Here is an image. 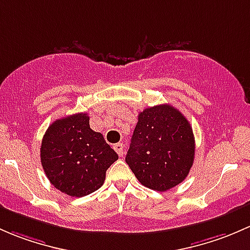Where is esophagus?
<instances>
[{"mask_svg": "<svg viewBox=\"0 0 250 250\" xmlns=\"http://www.w3.org/2000/svg\"><path fill=\"white\" fill-rule=\"evenodd\" d=\"M113 149L117 151L118 155H119V156H122L123 154H124V144H123V143L114 144V146H113Z\"/></svg>", "mask_w": 250, "mask_h": 250, "instance_id": "1", "label": "esophagus"}]
</instances>
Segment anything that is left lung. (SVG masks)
I'll return each instance as SVG.
<instances>
[{
    "mask_svg": "<svg viewBox=\"0 0 250 250\" xmlns=\"http://www.w3.org/2000/svg\"><path fill=\"white\" fill-rule=\"evenodd\" d=\"M194 158L192 128L177 108L159 104L138 114L125 161L141 184L169 190L187 178Z\"/></svg>",
    "mask_w": 250,
    "mask_h": 250,
    "instance_id": "8db88e82",
    "label": "left lung"
}]
</instances>
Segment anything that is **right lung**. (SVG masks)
I'll return each mask as SVG.
<instances>
[{
    "label": "right lung",
    "mask_w": 250,
    "mask_h": 250,
    "mask_svg": "<svg viewBox=\"0 0 250 250\" xmlns=\"http://www.w3.org/2000/svg\"><path fill=\"white\" fill-rule=\"evenodd\" d=\"M118 154L104 136L90 128L89 117L77 113L49 125L41 146V163L51 184L69 196L96 191Z\"/></svg>",
    "instance_id": "add662e5"
}]
</instances>
